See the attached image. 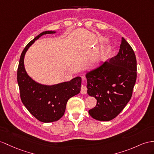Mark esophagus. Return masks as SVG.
I'll use <instances>...</instances> for the list:
<instances>
[{"label": "esophagus", "mask_w": 154, "mask_h": 154, "mask_svg": "<svg viewBox=\"0 0 154 154\" xmlns=\"http://www.w3.org/2000/svg\"><path fill=\"white\" fill-rule=\"evenodd\" d=\"M86 92H87V88H86V86L84 85H82L81 93L82 94H86Z\"/></svg>", "instance_id": "obj_1"}]
</instances>
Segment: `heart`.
I'll return each instance as SVG.
<instances>
[{
	"instance_id": "heart-1",
	"label": "heart",
	"mask_w": 154,
	"mask_h": 154,
	"mask_svg": "<svg viewBox=\"0 0 154 154\" xmlns=\"http://www.w3.org/2000/svg\"><path fill=\"white\" fill-rule=\"evenodd\" d=\"M101 41L102 42H107V39H104V38H103V39H101ZM109 51H110V49H108L107 51V52H109Z\"/></svg>"
}]
</instances>
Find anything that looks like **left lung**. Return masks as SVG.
Masks as SVG:
<instances>
[{
  "label": "left lung",
  "mask_w": 154,
  "mask_h": 154,
  "mask_svg": "<svg viewBox=\"0 0 154 154\" xmlns=\"http://www.w3.org/2000/svg\"><path fill=\"white\" fill-rule=\"evenodd\" d=\"M87 93L97 100L89 115L100 121H109L124 109L132 96L137 79V60L132 47L122 38L116 56L86 74Z\"/></svg>",
  "instance_id": "8db88e82"
}]
</instances>
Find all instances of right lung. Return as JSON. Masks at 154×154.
Listing matches in <instances>:
<instances>
[{
	"mask_svg": "<svg viewBox=\"0 0 154 154\" xmlns=\"http://www.w3.org/2000/svg\"><path fill=\"white\" fill-rule=\"evenodd\" d=\"M55 31L43 32L30 41L23 49L19 60L17 79L21 100L27 110L39 121L48 123L57 121L64 115L66 103L81 91V78L53 85H44L34 81L26 73L24 66L25 53L34 42L43 35Z\"/></svg>",
	"mask_w": 154,
	"mask_h": 154,
	"instance_id": "right-lung-1",
	"label": "right lung"
}]
</instances>
